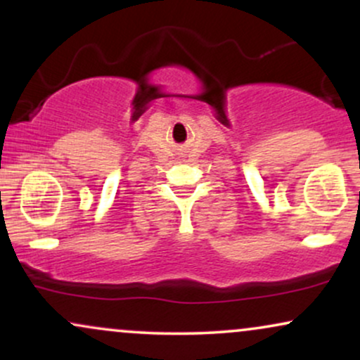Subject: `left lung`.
I'll list each match as a JSON object with an SVG mask.
<instances>
[{"label":"left lung","instance_id":"obj_1","mask_svg":"<svg viewBox=\"0 0 360 360\" xmlns=\"http://www.w3.org/2000/svg\"><path fill=\"white\" fill-rule=\"evenodd\" d=\"M359 196H360V194H359Z\"/></svg>","mask_w":360,"mask_h":360}]
</instances>
